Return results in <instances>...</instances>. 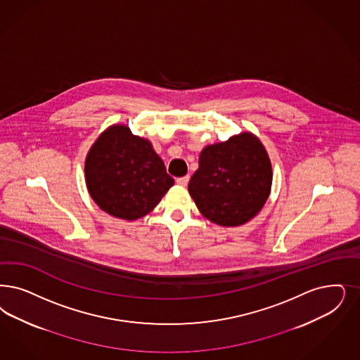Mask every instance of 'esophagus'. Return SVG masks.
<instances>
[{"mask_svg": "<svg viewBox=\"0 0 360 360\" xmlns=\"http://www.w3.org/2000/svg\"><path fill=\"white\" fill-rule=\"evenodd\" d=\"M188 181H190V176H188V175L181 176V178H176V184H178L179 186H187Z\"/></svg>", "mask_w": 360, "mask_h": 360, "instance_id": "obj_1", "label": "esophagus"}]
</instances>
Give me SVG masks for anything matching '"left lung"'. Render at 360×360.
<instances>
[{
  "label": "left lung",
  "mask_w": 360,
  "mask_h": 360,
  "mask_svg": "<svg viewBox=\"0 0 360 360\" xmlns=\"http://www.w3.org/2000/svg\"><path fill=\"white\" fill-rule=\"evenodd\" d=\"M273 167L261 139L243 131L206 146L188 193L212 224L236 227L252 219L271 193Z\"/></svg>",
  "instance_id": "obj_1"
}]
</instances>
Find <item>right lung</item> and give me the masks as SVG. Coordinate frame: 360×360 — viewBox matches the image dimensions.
<instances>
[{"mask_svg": "<svg viewBox=\"0 0 360 360\" xmlns=\"http://www.w3.org/2000/svg\"><path fill=\"white\" fill-rule=\"evenodd\" d=\"M85 181L99 209L124 221L148 215L174 185L149 139L124 124L109 126L91 145Z\"/></svg>", "mask_w": 360, "mask_h": 360, "instance_id": "add662e5", "label": "right lung"}]
</instances>
